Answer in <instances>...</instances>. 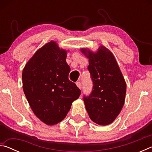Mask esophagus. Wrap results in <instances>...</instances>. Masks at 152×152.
Here are the masks:
<instances>
[{
	"label": "esophagus",
	"mask_w": 152,
	"mask_h": 152,
	"mask_svg": "<svg viewBox=\"0 0 152 152\" xmlns=\"http://www.w3.org/2000/svg\"><path fill=\"white\" fill-rule=\"evenodd\" d=\"M76 86H78L80 89H81V88H82V84H81V82H80V81H78V82H76Z\"/></svg>",
	"instance_id": "1"
}]
</instances>
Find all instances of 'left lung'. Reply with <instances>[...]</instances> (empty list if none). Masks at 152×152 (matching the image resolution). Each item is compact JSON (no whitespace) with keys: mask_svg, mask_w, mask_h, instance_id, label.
<instances>
[{"mask_svg":"<svg viewBox=\"0 0 152 152\" xmlns=\"http://www.w3.org/2000/svg\"><path fill=\"white\" fill-rule=\"evenodd\" d=\"M88 56V70L92 81L91 93L83 100L89 117L98 125L110 124L125 102L126 83L113 53L103 46L96 53L82 49Z\"/></svg>","mask_w":152,"mask_h":152,"instance_id":"8db88e82","label":"left lung"}]
</instances>
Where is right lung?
Returning a JSON list of instances; mask_svg holds the SVG:
<instances>
[{"label":"right lung","instance_id":"right-lung-1","mask_svg":"<svg viewBox=\"0 0 152 152\" xmlns=\"http://www.w3.org/2000/svg\"><path fill=\"white\" fill-rule=\"evenodd\" d=\"M66 51L54 42L36 51L22 74L23 88L33 113L49 125L62 121L81 91L68 78Z\"/></svg>","mask_w":152,"mask_h":152}]
</instances>
